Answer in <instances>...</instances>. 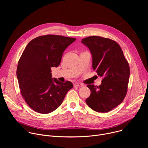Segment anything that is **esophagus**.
Masks as SVG:
<instances>
[{
	"label": "esophagus",
	"mask_w": 148,
	"mask_h": 148,
	"mask_svg": "<svg viewBox=\"0 0 148 148\" xmlns=\"http://www.w3.org/2000/svg\"><path fill=\"white\" fill-rule=\"evenodd\" d=\"M74 86L75 87H82L84 85H83L82 84H81V83L76 82V83H75V84H74Z\"/></svg>",
	"instance_id": "esophagus-1"
}]
</instances>
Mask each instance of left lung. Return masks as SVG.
I'll list each match as a JSON object with an SVG mask.
<instances>
[{
	"label": "left lung",
	"instance_id": "left-lung-1",
	"mask_svg": "<svg viewBox=\"0 0 148 148\" xmlns=\"http://www.w3.org/2000/svg\"><path fill=\"white\" fill-rule=\"evenodd\" d=\"M81 43L92 55V66L102 77L98 87L87 85L91 90L86 102L98 112H107L117 107L127 92L130 70L119 45L115 41L99 36L84 38Z\"/></svg>",
	"mask_w": 148,
	"mask_h": 148
}]
</instances>
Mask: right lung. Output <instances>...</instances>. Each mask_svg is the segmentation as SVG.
I'll list each match as a JSON object with an SVG mask.
<instances>
[{
	"instance_id": "right-lung-1",
	"label": "right lung",
	"mask_w": 148,
	"mask_h": 148,
	"mask_svg": "<svg viewBox=\"0 0 148 148\" xmlns=\"http://www.w3.org/2000/svg\"><path fill=\"white\" fill-rule=\"evenodd\" d=\"M76 39L45 35L31 40L17 65V78L21 94L29 106L40 114H49L60 106L73 87L70 81L52 78L51 67H57L64 50Z\"/></svg>"
}]
</instances>
